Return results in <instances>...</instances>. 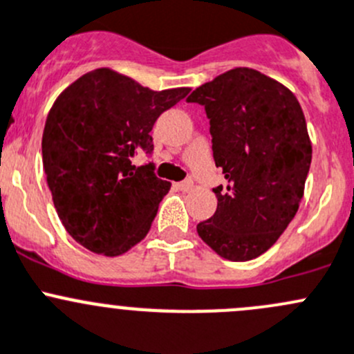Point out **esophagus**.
<instances>
[{
	"instance_id": "esophagus-1",
	"label": "esophagus",
	"mask_w": 354,
	"mask_h": 354,
	"mask_svg": "<svg viewBox=\"0 0 354 354\" xmlns=\"http://www.w3.org/2000/svg\"><path fill=\"white\" fill-rule=\"evenodd\" d=\"M174 187L181 192H190L194 188V181L187 180V181H180V183H174Z\"/></svg>"
}]
</instances>
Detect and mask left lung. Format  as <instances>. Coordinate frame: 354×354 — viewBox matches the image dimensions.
<instances>
[{
  "instance_id": "obj_1",
  "label": "left lung",
  "mask_w": 354,
  "mask_h": 354,
  "mask_svg": "<svg viewBox=\"0 0 354 354\" xmlns=\"http://www.w3.org/2000/svg\"><path fill=\"white\" fill-rule=\"evenodd\" d=\"M187 101L205 106L214 160L227 180L214 188L217 210L198 224V236L231 262L257 259L279 240L305 192L312 142L301 106L286 85L246 66Z\"/></svg>"
}]
</instances>
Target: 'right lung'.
Segmentation results:
<instances>
[{"instance_id":"right-lung-1","label":"right lung","mask_w":354,"mask_h":354,"mask_svg":"<svg viewBox=\"0 0 354 354\" xmlns=\"http://www.w3.org/2000/svg\"><path fill=\"white\" fill-rule=\"evenodd\" d=\"M188 92L152 91L97 68L56 97L42 133V166L58 217L77 243L118 257L147 236L171 183L152 164L131 159L152 154L156 120Z\"/></svg>"}]
</instances>
